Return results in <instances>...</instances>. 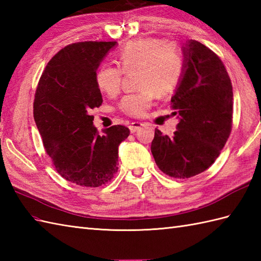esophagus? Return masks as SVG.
I'll return each instance as SVG.
<instances>
[{"mask_svg": "<svg viewBox=\"0 0 261 261\" xmlns=\"http://www.w3.org/2000/svg\"><path fill=\"white\" fill-rule=\"evenodd\" d=\"M141 126H143V124L141 123V122H132V123L129 125L130 132H131V134H134V132L139 130Z\"/></svg>", "mask_w": 261, "mask_h": 261, "instance_id": "34e87169", "label": "esophagus"}]
</instances>
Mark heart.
<instances>
[{"label":"heart","mask_w":261,"mask_h":261,"mask_svg":"<svg viewBox=\"0 0 261 261\" xmlns=\"http://www.w3.org/2000/svg\"><path fill=\"white\" fill-rule=\"evenodd\" d=\"M118 66L104 64L95 74L98 90L115 96L121 90L123 75L138 71V93L127 94L119 103L121 112L139 118L151 108L156 94L160 97L173 93L182 76L184 65L176 47L158 39H142L125 43L118 53Z\"/></svg>","instance_id":"obj_1"}]
</instances>
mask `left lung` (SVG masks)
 I'll return each mask as SVG.
<instances>
[{
	"label": "left lung",
	"mask_w": 261,
	"mask_h": 261,
	"mask_svg": "<svg viewBox=\"0 0 261 261\" xmlns=\"http://www.w3.org/2000/svg\"><path fill=\"white\" fill-rule=\"evenodd\" d=\"M184 74L171 97L179 122L171 137L154 130L151 152L159 169L174 178H191L208 169L232 130L233 92L222 60L196 40L182 47Z\"/></svg>",
	"instance_id": "obj_1"
}]
</instances>
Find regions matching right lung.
<instances>
[{
    "mask_svg": "<svg viewBox=\"0 0 261 261\" xmlns=\"http://www.w3.org/2000/svg\"><path fill=\"white\" fill-rule=\"evenodd\" d=\"M116 41H83L50 59L39 80L33 118L57 173L83 187L107 184L118 171L119 145L130 135L112 125L99 135L91 111L102 105L95 82L99 63Z\"/></svg>",
    "mask_w": 261,
    "mask_h": 261,
    "instance_id": "add662e5",
    "label": "right lung"
}]
</instances>
